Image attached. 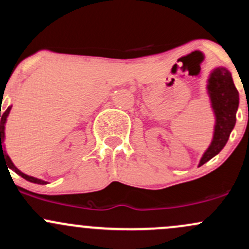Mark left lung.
<instances>
[{"instance_id":"obj_1","label":"left lung","mask_w":249,"mask_h":249,"mask_svg":"<svg viewBox=\"0 0 249 249\" xmlns=\"http://www.w3.org/2000/svg\"><path fill=\"white\" fill-rule=\"evenodd\" d=\"M211 108L215 114V129L213 141L203 154L199 166L209 161L226 146L231 130L236 124V111L239 108V91L232 82L231 73L226 68H216L208 79Z\"/></svg>"}]
</instances>
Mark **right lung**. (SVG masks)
<instances>
[{
	"label": "right lung",
	"instance_id": "add662e5",
	"mask_svg": "<svg viewBox=\"0 0 249 249\" xmlns=\"http://www.w3.org/2000/svg\"><path fill=\"white\" fill-rule=\"evenodd\" d=\"M10 109H12V106L8 107L7 110L4 111L3 115H2V116H1V164H2V161L7 162L8 167H9L10 170H13V171H14V172H17L18 176H21V177H22L23 179H26V180L31 181V183L41 184V185H45V184H47V181L41 180V179H38V178H34V177H32V176H27V175H25V173H23V172H21V171L18 170V168L15 166L14 164H13V161H12V160H10L9 156H8V154H7L6 148H4V145H3V142H4V125H6L7 117H8V115H9V113H10Z\"/></svg>",
	"mask_w": 249,
	"mask_h": 249
}]
</instances>
